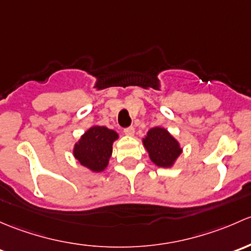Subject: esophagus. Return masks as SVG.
Wrapping results in <instances>:
<instances>
[{
  "label": "esophagus",
  "mask_w": 251,
  "mask_h": 251,
  "mask_svg": "<svg viewBox=\"0 0 251 251\" xmlns=\"http://www.w3.org/2000/svg\"><path fill=\"white\" fill-rule=\"evenodd\" d=\"M123 133H125L126 136H133L134 133H135V129H134L133 126H128V128H126L125 130H123Z\"/></svg>",
  "instance_id": "1"
}]
</instances>
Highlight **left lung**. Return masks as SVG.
I'll return each instance as SVG.
<instances>
[{
	"label": "left lung",
	"instance_id": "1",
	"mask_svg": "<svg viewBox=\"0 0 251 251\" xmlns=\"http://www.w3.org/2000/svg\"><path fill=\"white\" fill-rule=\"evenodd\" d=\"M150 159L159 168H172L182 153L180 143L163 126H154L143 138Z\"/></svg>",
	"mask_w": 251,
	"mask_h": 251
}]
</instances>
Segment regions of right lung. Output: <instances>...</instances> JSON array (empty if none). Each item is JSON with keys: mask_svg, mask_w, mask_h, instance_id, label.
Instances as JSON below:
<instances>
[{"mask_svg": "<svg viewBox=\"0 0 251 251\" xmlns=\"http://www.w3.org/2000/svg\"><path fill=\"white\" fill-rule=\"evenodd\" d=\"M118 138L117 131L94 125L75 143L72 154L79 164L92 173H101L107 168L112 154V145Z\"/></svg>", "mask_w": 251, "mask_h": 251, "instance_id": "1", "label": "right lung"}]
</instances>
